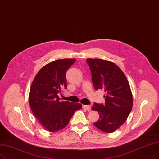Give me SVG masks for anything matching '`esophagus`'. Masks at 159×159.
<instances>
[{
	"label": "esophagus",
	"instance_id": "34e87169",
	"mask_svg": "<svg viewBox=\"0 0 159 159\" xmlns=\"http://www.w3.org/2000/svg\"><path fill=\"white\" fill-rule=\"evenodd\" d=\"M83 108L87 110V111H91V107L90 106V105H83Z\"/></svg>",
	"mask_w": 159,
	"mask_h": 159
}]
</instances>
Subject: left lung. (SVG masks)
Instances as JSON below:
<instances>
[{
    "label": "left lung",
    "mask_w": 159,
    "mask_h": 159,
    "mask_svg": "<svg viewBox=\"0 0 159 159\" xmlns=\"http://www.w3.org/2000/svg\"><path fill=\"white\" fill-rule=\"evenodd\" d=\"M86 61L95 90L105 92V103H94L92 107L99 115L93 125L104 132H113L124 124L132 111L130 84L124 73L114 63L101 59H86Z\"/></svg>",
    "instance_id": "1"
}]
</instances>
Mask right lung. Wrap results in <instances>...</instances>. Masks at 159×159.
Returning a JSON list of instances; mask_svg holds the SVG:
<instances>
[{"label":"right lung","mask_w":159,"mask_h":159,"mask_svg":"<svg viewBox=\"0 0 159 159\" xmlns=\"http://www.w3.org/2000/svg\"><path fill=\"white\" fill-rule=\"evenodd\" d=\"M75 59H63L43 67L33 81L29 103L39 122L50 132H57L66 127L76 111L82 105L67 101L60 102L57 93L67 89L66 71Z\"/></svg>","instance_id":"obj_1"}]
</instances>
